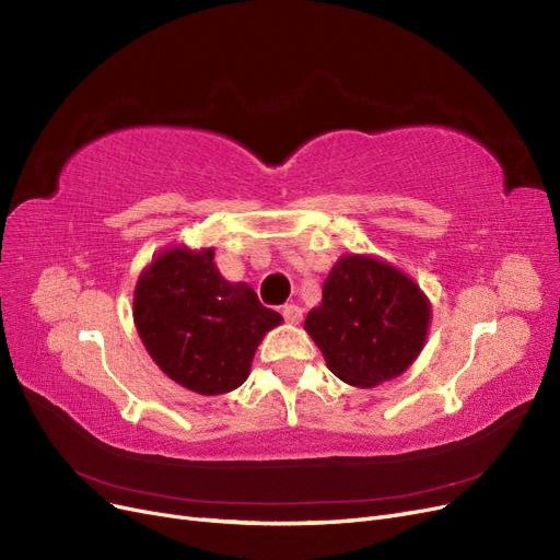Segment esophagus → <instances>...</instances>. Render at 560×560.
Listing matches in <instances>:
<instances>
[{
	"label": "esophagus",
	"instance_id": "obj_1",
	"mask_svg": "<svg viewBox=\"0 0 560 560\" xmlns=\"http://www.w3.org/2000/svg\"><path fill=\"white\" fill-rule=\"evenodd\" d=\"M281 313H283V318H285V323H290V325H300L302 323V306H298V304H285L283 308H281Z\"/></svg>",
	"mask_w": 560,
	"mask_h": 560
}]
</instances>
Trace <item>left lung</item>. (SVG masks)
Masks as SVG:
<instances>
[{
    "label": "left lung",
    "instance_id": "obj_1",
    "mask_svg": "<svg viewBox=\"0 0 560 560\" xmlns=\"http://www.w3.org/2000/svg\"><path fill=\"white\" fill-rule=\"evenodd\" d=\"M430 302L407 275L373 256H340L304 329L329 371L371 388L402 375L423 350Z\"/></svg>",
    "mask_w": 560,
    "mask_h": 560
}]
</instances>
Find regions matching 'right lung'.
I'll return each instance as SVG.
<instances>
[{"label": "right lung", "instance_id": "right-lung-1", "mask_svg": "<svg viewBox=\"0 0 560 560\" xmlns=\"http://www.w3.org/2000/svg\"><path fill=\"white\" fill-rule=\"evenodd\" d=\"M247 283H229L214 249L172 247L141 272L135 325L164 375L201 396H220L249 377L262 336L281 325Z\"/></svg>", "mask_w": 560, "mask_h": 560}]
</instances>
